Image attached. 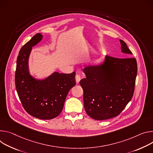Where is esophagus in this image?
Listing matches in <instances>:
<instances>
[{
	"instance_id": "34e87169",
	"label": "esophagus",
	"mask_w": 153,
	"mask_h": 153,
	"mask_svg": "<svg viewBox=\"0 0 153 153\" xmlns=\"http://www.w3.org/2000/svg\"><path fill=\"white\" fill-rule=\"evenodd\" d=\"M80 79H81V76H80V75H79V74H76V76H75V80H76V82L77 83H78V82H79Z\"/></svg>"
}]
</instances>
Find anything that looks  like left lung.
Masks as SVG:
<instances>
[{
  "mask_svg": "<svg viewBox=\"0 0 153 153\" xmlns=\"http://www.w3.org/2000/svg\"><path fill=\"white\" fill-rule=\"evenodd\" d=\"M122 52L132 55L126 44L120 40ZM86 78L79 81L83 89L84 109L97 120L119 115L131 100L137 74L135 58H118L106 56L102 65L83 69Z\"/></svg>",
  "mask_w": 153,
  "mask_h": 153,
  "instance_id": "left-lung-1",
  "label": "left lung"
}]
</instances>
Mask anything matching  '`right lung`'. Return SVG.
I'll return each mask as SVG.
<instances>
[{
    "label": "right lung",
    "mask_w": 153,
    "mask_h": 153,
    "mask_svg": "<svg viewBox=\"0 0 153 153\" xmlns=\"http://www.w3.org/2000/svg\"><path fill=\"white\" fill-rule=\"evenodd\" d=\"M42 38L37 33L21 48L17 58L15 85L27 112L39 119L50 120L61 112L68 93L75 85V72L70 74L55 72L41 81L29 75L28 59L31 47Z\"/></svg>",
    "instance_id": "add662e5"
}]
</instances>
